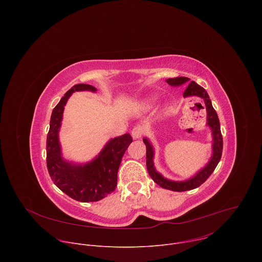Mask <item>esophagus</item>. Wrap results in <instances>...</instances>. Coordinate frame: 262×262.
Returning a JSON list of instances; mask_svg holds the SVG:
<instances>
[{
  "label": "esophagus",
  "mask_w": 262,
  "mask_h": 262,
  "mask_svg": "<svg viewBox=\"0 0 262 262\" xmlns=\"http://www.w3.org/2000/svg\"><path fill=\"white\" fill-rule=\"evenodd\" d=\"M143 133H144V130H143V128H142V126H135L134 128H133V130H132V136H133V138L134 139H140L142 136H143Z\"/></svg>",
  "instance_id": "obj_1"
}]
</instances>
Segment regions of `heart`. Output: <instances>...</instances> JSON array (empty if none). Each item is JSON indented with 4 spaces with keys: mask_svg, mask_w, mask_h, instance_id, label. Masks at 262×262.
I'll use <instances>...</instances> for the list:
<instances>
[{
    "mask_svg": "<svg viewBox=\"0 0 262 262\" xmlns=\"http://www.w3.org/2000/svg\"><path fill=\"white\" fill-rule=\"evenodd\" d=\"M149 103H150V101H146L145 103H144V106L145 107H147V106H149Z\"/></svg>",
    "mask_w": 262,
    "mask_h": 262,
    "instance_id": "1",
    "label": "heart"
}]
</instances>
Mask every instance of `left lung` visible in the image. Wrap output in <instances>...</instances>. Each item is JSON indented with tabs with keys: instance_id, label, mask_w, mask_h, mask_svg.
I'll use <instances>...</instances> for the list:
<instances>
[{
	"instance_id": "left-lung-1",
	"label": "left lung",
	"mask_w": 262,
	"mask_h": 262,
	"mask_svg": "<svg viewBox=\"0 0 262 262\" xmlns=\"http://www.w3.org/2000/svg\"><path fill=\"white\" fill-rule=\"evenodd\" d=\"M166 82L173 87H179V86H186L183 97H191V96H197L203 99L206 107V125L211 130V137H212V143H211V149L212 154L208 161V163L200 169L194 176L182 180V181H175L168 179L164 177L160 172L157 171L154 163L155 159V148L149 139L144 138L143 142L146 145V166L149 175L154 179V181L162 186L163 189L174 191V192H184V191H190L193 189L198 188L200 186L213 172L215 167L217 166L223 151V137L221 134V126L220 121L215 110L213 108L211 104V100L205 91L204 88H202L200 85L195 83L194 81H191L189 78L185 77H178L173 79H168Z\"/></svg>"
}]
</instances>
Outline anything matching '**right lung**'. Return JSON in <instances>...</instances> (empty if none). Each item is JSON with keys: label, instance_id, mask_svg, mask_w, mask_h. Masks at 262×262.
<instances>
[{"label": "right lung", "instance_id": "1", "mask_svg": "<svg viewBox=\"0 0 262 262\" xmlns=\"http://www.w3.org/2000/svg\"><path fill=\"white\" fill-rule=\"evenodd\" d=\"M76 91L96 92L97 89L87 84L74 85L54 107L47 138V166L52 180L63 193L77 201L94 202L115 191L118 169L133 139L129 134H124L108 140L101 151L85 164L65 160L62 156L59 132L64 106Z\"/></svg>", "mask_w": 262, "mask_h": 262}]
</instances>
